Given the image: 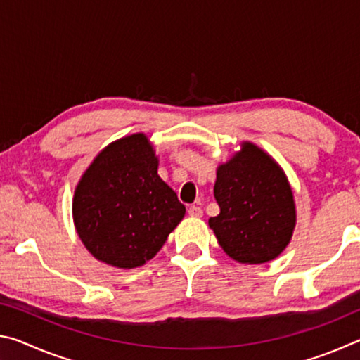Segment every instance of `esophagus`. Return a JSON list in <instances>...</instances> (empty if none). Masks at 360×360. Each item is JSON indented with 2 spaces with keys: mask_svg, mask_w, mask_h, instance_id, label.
<instances>
[{
  "mask_svg": "<svg viewBox=\"0 0 360 360\" xmlns=\"http://www.w3.org/2000/svg\"><path fill=\"white\" fill-rule=\"evenodd\" d=\"M188 214H191L192 217H202L203 216V210L200 208V206H197V205H192V206H188Z\"/></svg>",
  "mask_w": 360,
  "mask_h": 360,
  "instance_id": "esophagus-1",
  "label": "esophagus"
}]
</instances>
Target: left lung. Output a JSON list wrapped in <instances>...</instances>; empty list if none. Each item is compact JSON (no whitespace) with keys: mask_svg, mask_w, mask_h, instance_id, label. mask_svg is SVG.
<instances>
[{"mask_svg":"<svg viewBox=\"0 0 360 360\" xmlns=\"http://www.w3.org/2000/svg\"><path fill=\"white\" fill-rule=\"evenodd\" d=\"M214 197L221 212L210 217V227L231 259L264 264L289 245L294 195L283 169L257 146L245 143L217 168Z\"/></svg>","mask_w":360,"mask_h":360,"instance_id":"obj_1","label":"left lung"}]
</instances>
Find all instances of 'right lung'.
<instances>
[{
    "instance_id": "1",
    "label": "right lung",
    "mask_w": 360,
    "mask_h": 360,
    "mask_svg": "<svg viewBox=\"0 0 360 360\" xmlns=\"http://www.w3.org/2000/svg\"><path fill=\"white\" fill-rule=\"evenodd\" d=\"M157 168L149 139L136 133L109 144L84 173L72 217L94 257L117 268H136L165 245L186 206Z\"/></svg>"
}]
</instances>
